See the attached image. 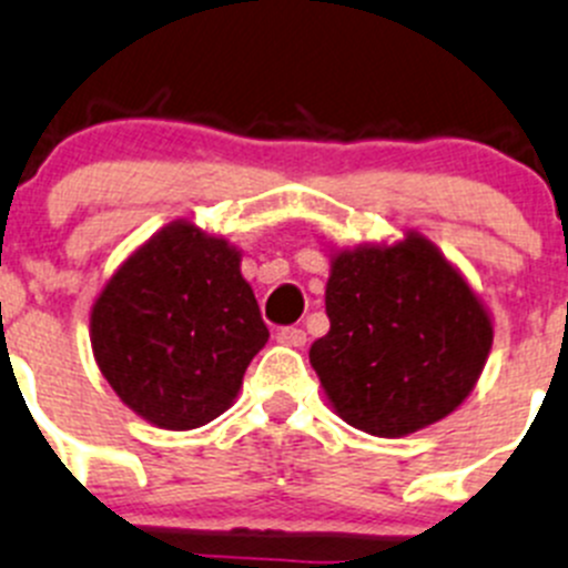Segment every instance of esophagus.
Returning <instances> with one entry per match:
<instances>
[{
	"label": "esophagus",
	"instance_id": "34e87169",
	"mask_svg": "<svg viewBox=\"0 0 568 568\" xmlns=\"http://www.w3.org/2000/svg\"><path fill=\"white\" fill-rule=\"evenodd\" d=\"M277 342L280 344H288V347H305L308 342V333L302 331V327H280L277 331Z\"/></svg>",
	"mask_w": 568,
	"mask_h": 568
}]
</instances>
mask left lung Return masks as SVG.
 Here are the masks:
<instances>
[{
	"mask_svg": "<svg viewBox=\"0 0 568 568\" xmlns=\"http://www.w3.org/2000/svg\"><path fill=\"white\" fill-rule=\"evenodd\" d=\"M331 331L311 364L353 428L400 437L443 420L479 378L493 325L457 268L426 237L333 260Z\"/></svg>",
	"mask_w": 568,
	"mask_h": 568,
	"instance_id": "8db88e82",
	"label": "left lung"
}]
</instances>
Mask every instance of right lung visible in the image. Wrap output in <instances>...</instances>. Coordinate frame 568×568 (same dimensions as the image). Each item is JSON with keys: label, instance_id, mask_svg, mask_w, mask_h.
<instances>
[{"label": "right lung", "instance_id": "obj_1", "mask_svg": "<svg viewBox=\"0 0 568 568\" xmlns=\"http://www.w3.org/2000/svg\"><path fill=\"white\" fill-rule=\"evenodd\" d=\"M266 342L241 254L190 224L131 254L92 308L100 373L125 406L173 432L230 409Z\"/></svg>", "mask_w": 568, "mask_h": 568}]
</instances>
